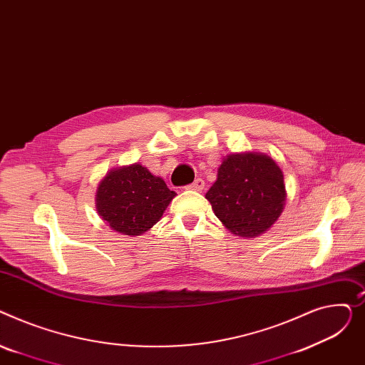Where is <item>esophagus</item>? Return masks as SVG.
<instances>
[{
  "instance_id": "34e87169",
  "label": "esophagus",
  "mask_w": 365,
  "mask_h": 365,
  "mask_svg": "<svg viewBox=\"0 0 365 365\" xmlns=\"http://www.w3.org/2000/svg\"><path fill=\"white\" fill-rule=\"evenodd\" d=\"M188 190H195V191H202L205 188V181L202 178H196L190 185H187Z\"/></svg>"
}]
</instances>
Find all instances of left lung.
<instances>
[{"instance_id":"8db88e82","label":"left lung","mask_w":365,"mask_h":365,"mask_svg":"<svg viewBox=\"0 0 365 365\" xmlns=\"http://www.w3.org/2000/svg\"><path fill=\"white\" fill-rule=\"evenodd\" d=\"M206 199L227 230L240 237H256L282 215L286 205L284 177L267 155H230L220 165Z\"/></svg>"}]
</instances>
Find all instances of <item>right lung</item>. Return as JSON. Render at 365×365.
<instances>
[{"mask_svg":"<svg viewBox=\"0 0 365 365\" xmlns=\"http://www.w3.org/2000/svg\"><path fill=\"white\" fill-rule=\"evenodd\" d=\"M177 192L140 163L109 170L96 192L98 215L112 230L140 235L163 215Z\"/></svg>","mask_w":365,"mask_h":365,"instance_id":"right-lung-1","label":"right lung"}]
</instances>
